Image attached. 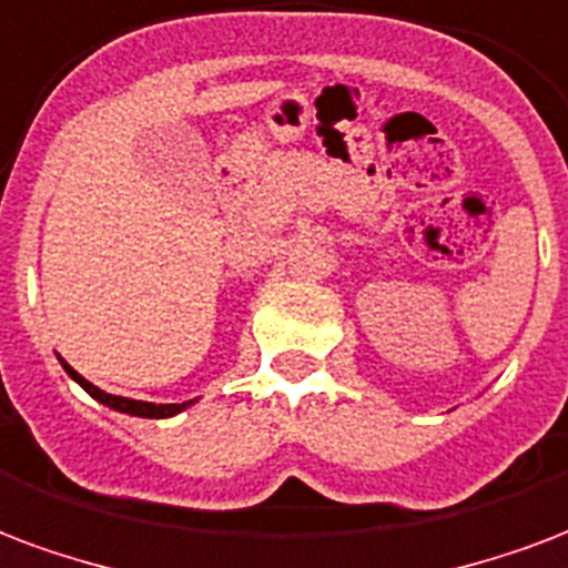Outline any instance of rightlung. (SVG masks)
<instances>
[{"label":"right lung","mask_w":568,"mask_h":568,"mask_svg":"<svg viewBox=\"0 0 568 568\" xmlns=\"http://www.w3.org/2000/svg\"><path fill=\"white\" fill-rule=\"evenodd\" d=\"M62 367H65V373H69L71 379L78 382L90 397H95L99 403H104V406H111V409H116V413H129V415H138V418H171V415L183 413L186 406H192L195 400H186V403H144V400H129V397H116V394H108V390L95 388L92 382H87L78 373L74 367H69L65 361H62Z\"/></svg>","instance_id":"add662e5"}]
</instances>
